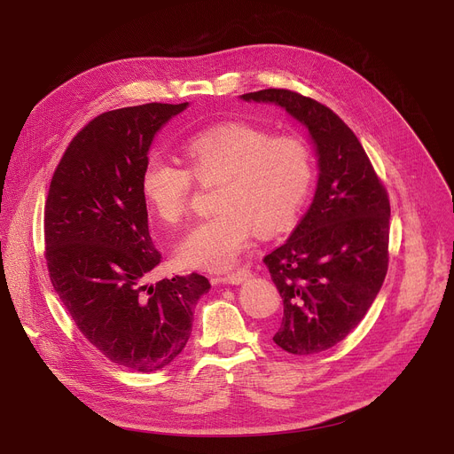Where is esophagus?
<instances>
[{"label": "esophagus", "instance_id": "1", "mask_svg": "<svg viewBox=\"0 0 454 454\" xmlns=\"http://www.w3.org/2000/svg\"><path fill=\"white\" fill-rule=\"evenodd\" d=\"M251 277V271L249 270H239L235 273H230V275H224V277H219L217 280L219 282H224V284H242L244 280H247Z\"/></svg>", "mask_w": 454, "mask_h": 454}]
</instances>
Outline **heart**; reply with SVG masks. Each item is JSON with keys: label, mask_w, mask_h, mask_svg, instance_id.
Returning <instances> with one entry per match:
<instances>
[{"label": "heart", "mask_w": 454, "mask_h": 454, "mask_svg": "<svg viewBox=\"0 0 454 454\" xmlns=\"http://www.w3.org/2000/svg\"><path fill=\"white\" fill-rule=\"evenodd\" d=\"M184 167L151 156L140 188L151 212L179 224L192 196V179L214 186L217 214L193 224L176 246L183 268L224 271L237 264L253 230L271 237L289 228L314 184V156L300 137H273L247 121H226L188 137Z\"/></svg>", "instance_id": "obj_1"}]
</instances>
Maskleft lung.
<instances>
[{
  "instance_id": "obj_1",
  "label": "left lung",
  "mask_w": 454,
  "mask_h": 454,
  "mask_svg": "<svg viewBox=\"0 0 454 454\" xmlns=\"http://www.w3.org/2000/svg\"><path fill=\"white\" fill-rule=\"evenodd\" d=\"M242 98L286 107L316 144L319 177L312 205L264 264L284 300L273 341L296 356L329 350L359 325L384 282L387 192L352 129L331 107L275 88Z\"/></svg>"
}]
</instances>
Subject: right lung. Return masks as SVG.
I'll use <instances>...</instances> for the list:
<instances>
[{
	"label": "right lung",
	"mask_w": 454,
	"mask_h": 454,
	"mask_svg": "<svg viewBox=\"0 0 454 454\" xmlns=\"http://www.w3.org/2000/svg\"><path fill=\"white\" fill-rule=\"evenodd\" d=\"M188 102L102 113L64 151L44 205V256L62 305L109 361L137 372L184 348L193 305L210 289L190 273L145 286L161 262L149 235L142 170L158 129Z\"/></svg>",
	"instance_id": "1"
}]
</instances>
